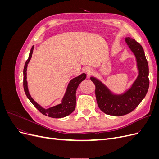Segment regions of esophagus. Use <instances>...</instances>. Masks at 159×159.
<instances>
[{
    "label": "esophagus",
    "mask_w": 159,
    "mask_h": 159,
    "mask_svg": "<svg viewBox=\"0 0 159 159\" xmlns=\"http://www.w3.org/2000/svg\"><path fill=\"white\" fill-rule=\"evenodd\" d=\"M85 71L87 72V74L88 75V76H89V75L91 74V73H92V69H91V68H86V69H85Z\"/></svg>",
    "instance_id": "1"
}]
</instances>
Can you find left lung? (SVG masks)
<instances>
[{
	"label": "left lung",
	"instance_id": "1",
	"mask_svg": "<svg viewBox=\"0 0 159 159\" xmlns=\"http://www.w3.org/2000/svg\"><path fill=\"white\" fill-rule=\"evenodd\" d=\"M125 42L135 56L138 76L131 87L122 94H114L95 77L90 79L95 85V97L99 109L105 114L121 116L131 113L145 97L149 87L148 65L142 46L127 37Z\"/></svg>",
	"mask_w": 159,
	"mask_h": 159
}]
</instances>
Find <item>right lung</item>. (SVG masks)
Returning <instances> with one entry per match:
<instances>
[{"label": "right lung", "mask_w": 159, "mask_h": 159, "mask_svg": "<svg viewBox=\"0 0 159 159\" xmlns=\"http://www.w3.org/2000/svg\"><path fill=\"white\" fill-rule=\"evenodd\" d=\"M34 46L32 47L30 50L28 59L26 60L25 64V68H24L23 74H24V80H23V85L24 89H25V93L27 96V98L30 101V102L34 105L35 107L39 111L40 113L43 115H46L52 118H61L68 116L74 111L75 109V104H76V89L78 88L80 84L86 78L85 74H81L78 77L71 80L70 83L67 87L65 95L63 99L61 100V103L55 105V106L50 107L48 109H44L42 106L37 103L30 95L29 91L28 88V83L26 81V71H27V66L28 63L32 57V54L33 53Z\"/></svg>", "instance_id": "add662e5"}]
</instances>
